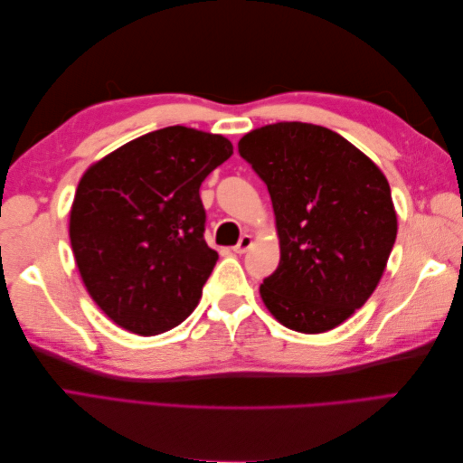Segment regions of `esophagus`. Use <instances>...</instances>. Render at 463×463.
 Here are the masks:
<instances>
[{"instance_id":"1","label":"esophagus","mask_w":463,"mask_h":463,"mask_svg":"<svg viewBox=\"0 0 463 463\" xmlns=\"http://www.w3.org/2000/svg\"><path fill=\"white\" fill-rule=\"evenodd\" d=\"M250 243H253V240H250V235H241L240 243H237V245L233 247V253H237V255H243L245 250L250 247Z\"/></svg>"}]
</instances>
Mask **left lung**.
I'll return each instance as SVG.
<instances>
[{"mask_svg": "<svg viewBox=\"0 0 463 463\" xmlns=\"http://www.w3.org/2000/svg\"><path fill=\"white\" fill-rule=\"evenodd\" d=\"M241 158L269 187L279 264L260 298L289 330H332L365 305L398 233L390 185L338 133L284 121L247 133Z\"/></svg>", "mask_w": 463, "mask_h": 463, "instance_id": "obj_1", "label": "left lung"}]
</instances>
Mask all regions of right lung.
<instances>
[{"instance_id":"obj_1","label":"right lung","mask_w":463,"mask_h":463,"mask_svg":"<svg viewBox=\"0 0 463 463\" xmlns=\"http://www.w3.org/2000/svg\"><path fill=\"white\" fill-rule=\"evenodd\" d=\"M232 154L226 137L174 125L119 146L79 181L69 216L77 269L118 326L156 335L197 307L218 260L199 189Z\"/></svg>"}]
</instances>
